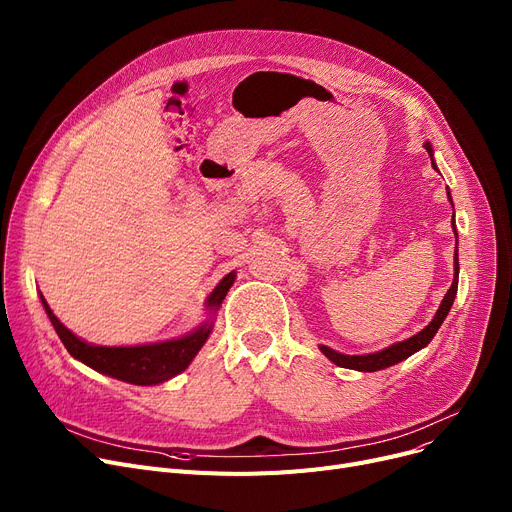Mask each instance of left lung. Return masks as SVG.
<instances>
[{"mask_svg": "<svg viewBox=\"0 0 512 512\" xmlns=\"http://www.w3.org/2000/svg\"><path fill=\"white\" fill-rule=\"evenodd\" d=\"M423 147L427 149L429 157H432V166L436 168L432 145L425 143ZM436 170H438V168H436ZM448 199H450V193H448ZM450 203H452V199H450ZM452 230H454V234H456L454 222H452ZM456 238H459V236H456ZM456 251H459V249H454V280H452V286L448 288L446 297L442 299V305H440V309L436 311L434 319L429 321V326H425L419 334L411 336L409 340L396 342V344L384 348V351L371 353V355H342V353L332 351L330 346H324V344L319 346V351L324 353L332 363H336L338 367L357 369V371H380V369H386V367H390V365H396V363H400V361H405V359H409L413 353L421 351L423 346H427L429 342H432V338L436 336V332H438L440 326L444 324V319H446V315H448V311H450V307H452V303H454L456 288H459V253H456Z\"/></svg>", "mask_w": 512, "mask_h": 512, "instance_id": "left-lung-1", "label": "left lung"}]
</instances>
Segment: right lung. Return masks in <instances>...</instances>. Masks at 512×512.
I'll return each mask as SVG.
<instances>
[{
  "label": "right lung",
  "mask_w": 512,
  "mask_h": 512,
  "mask_svg": "<svg viewBox=\"0 0 512 512\" xmlns=\"http://www.w3.org/2000/svg\"><path fill=\"white\" fill-rule=\"evenodd\" d=\"M236 272H230L220 280L207 297V309L218 311L230 286L234 284ZM41 303L45 307L51 326L56 328L60 340L64 342L66 351L78 359L80 363L89 365L91 369L110 375V378L134 384V386H155L172 380L174 375L184 371L201 351V346L211 334L213 321H205L203 326L193 330L176 340L155 342V344H139V346H97L83 338L74 336L62 321L53 315L47 301L41 294Z\"/></svg>",
  "instance_id": "obj_1"
}]
</instances>
